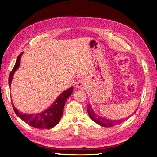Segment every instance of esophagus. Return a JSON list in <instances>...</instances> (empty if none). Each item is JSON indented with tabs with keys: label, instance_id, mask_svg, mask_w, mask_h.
<instances>
[{
	"label": "esophagus",
	"instance_id": "34e87169",
	"mask_svg": "<svg viewBox=\"0 0 157 157\" xmlns=\"http://www.w3.org/2000/svg\"><path fill=\"white\" fill-rule=\"evenodd\" d=\"M77 86L78 87V88H80V89H82L84 88V83L83 81H81V80H80V81H78L77 84Z\"/></svg>",
	"mask_w": 157,
	"mask_h": 157
}]
</instances>
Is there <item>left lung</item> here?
I'll use <instances>...</instances> for the list:
<instances>
[{
    "label": "left lung",
    "instance_id": "obj_1",
    "mask_svg": "<svg viewBox=\"0 0 157 157\" xmlns=\"http://www.w3.org/2000/svg\"><path fill=\"white\" fill-rule=\"evenodd\" d=\"M87 111L88 113V115L90 117L92 118V120L97 123L98 124L100 125L103 127H111L114 126L115 125H117L120 124L122 122L124 121V119H121V120H111L108 119V118H104L103 117H99L97 115L96 113H94L93 109L91 107L90 104H88V107H87Z\"/></svg>",
    "mask_w": 157,
    "mask_h": 157
}]
</instances>
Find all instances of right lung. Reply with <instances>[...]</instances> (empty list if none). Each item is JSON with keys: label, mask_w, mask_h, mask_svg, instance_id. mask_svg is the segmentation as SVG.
Wrapping results in <instances>:
<instances>
[{"label": "right lung", "mask_w": 157, "mask_h": 157, "mask_svg": "<svg viewBox=\"0 0 157 157\" xmlns=\"http://www.w3.org/2000/svg\"><path fill=\"white\" fill-rule=\"evenodd\" d=\"M23 52L18 56L15 65L12 70L9 76V86H11L13 76L16 71L20 67V59ZM73 91V88L71 87L61 93L57 98L55 101L52 104L50 107L45 109L44 111L35 114H27L18 111L14 107L12 103V106L16 115L22 121L27 123L31 126L35 127L39 129H50L58 124L63 115V108L67 98L71 96Z\"/></svg>", "instance_id": "obj_1"}]
</instances>
